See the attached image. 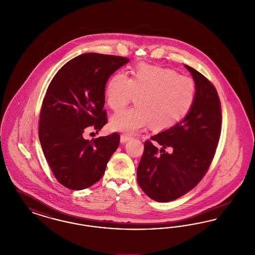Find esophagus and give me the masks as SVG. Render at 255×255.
Returning a JSON list of instances; mask_svg holds the SVG:
<instances>
[{"instance_id":"34e87169","label":"esophagus","mask_w":255,"mask_h":255,"mask_svg":"<svg viewBox=\"0 0 255 255\" xmlns=\"http://www.w3.org/2000/svg\"><path fill=\"white\" fill-rule=\"evenodd\" d=\"M130 135L129 134H125V133H123V134H122L121 135V142L122 143H124V142H126L127 140H129L130 139Z\"/></svg>"}]
</instances>
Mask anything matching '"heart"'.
<instances>
[{
	"label": "heart",
	"mask_w": 255,
	"mask_h": 255,
	"mask_svg": "<svg viewBox=\"0 0 255 255\" xmlns=\"http://www.w3.org/2000/svg\"><path fill=\"white\" fill-rule=\"evenodd\" d=\"M136 97L137 106L116 114L111 119L114 130L133 133L151 125L156 131L174 127L192 109L196 98L193 79L173 70L140 64L130 78L115 73L106 88L110 108L119 112Z\"/></svg>",
	"instance_id": "obj_1"
}]
</instances>
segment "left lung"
Masks as SVG:
<instances>
[{
  "mask_svg": "<svg viewBox=\"0 0 255 255\" xmlns=\"http://www.w3.org/2000/svg\"><path fill=\"white\" fill-rule=\"evenodd\" d=\"M196 85L192 109L174 127L144 142L136 177L148 197L167 203L201 182L214 158L222 130V110L213 84L185 65Z\"/></svg>",
  "mask_w": 255,
  "mask_h": 255,
  "instance_id": "8db88e82",
  "label": "left lung"
}]
</instances>
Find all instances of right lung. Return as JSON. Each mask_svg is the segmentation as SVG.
Masks as SVG:
<instances>
[{"label": "right lung", "mask_w": 255, "mask_h": 255, "mask_svg": "<svg viewBox=\"0 0 255 255\" xmlns=\"http://www.w3.org/2000/svg\"><path fill=\"white\" fill-rule=\"evenodd\" d=\"M128 61L84 53L66 63L49 83L40 111L39 139L54 177L69 189H85L98 182L120 145L118 133L92 140L84 135L90 129L98 133L108 122L105 86Z\"/></svg>", "instance_id": "obj_1"}]
</instances>
